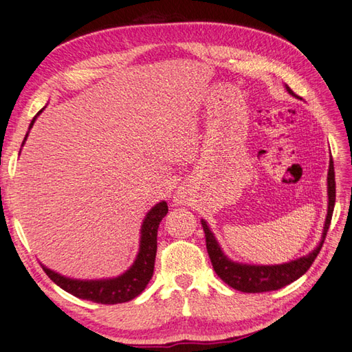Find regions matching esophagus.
I'll return each instance as SVG.
<instances>
[{
	"mask_svg": "<svg viewBox=\"0 0 352 352\" xmlns=\"http://www.w3.org/2000/svg\"><path fill=\"white\" fill-rule=\"evenodd\" d=\"M174 201H175L177 204H180V203L183 201V199H180V197H174Z\"/></svg>",
	"mask_w": 352,
	"mask_h": 352,
	"instance_id": "34e87169",
	"label": "esophagus"
}]
</instances>
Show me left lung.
Instances as JSON below:
<instances>
[{
  "label": "left lung",
  "mask_w": 352,
  "mask_h": 352,
  "mask_svg": "<svg viewBox=\"0 0 352 352\" xmlns=\"http://www.w3.org/2000/svg\"><path fill=\"white\" fill-rule=\"evenodd\" d=\"M285 89L290 93L293 98H298L292 88L285 85ZM328 212L325 218V226H323L322 239L319 245L316 247L313 252H309L305 256H300L290 263L285 264H274V265H252V264H243L235 263V261L229 259L224 254V252L219 247L218 241L209 229L208 223L201 219L203 230L206 233V247H208V253L210 258V263L213 265V270L221 278L227 285L235 288V290L244 292V293H264V292H273L279 290V288L292 284L296 279H299L302 274H305L307 270L323 245V241L327 238V232L329 229L333 218L334 203H336V178H334V163L333 157L329 158V169H328Z\"/></svg>",
  "instance_id": "8db88e82"
}]
</instances>
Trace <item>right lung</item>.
I'll list each match as a JSON object with an SVG mask.
<instances>
[{
  "label": "right lung",
  "mask_w": 352,
  "mask_h": 352,
  "mask_svg": "<svg viewBox=\"0 0 352 352\" xmlns=\"http://www.w3.org/2000/svg\"><path fill=\"white\" fill-rule=\"evenodd\" d=\"M43 109L33 117L29 129L33 126L36 117L43 113ZM27 135H29V133L25 134L23 144L27 140ZM166 213H168L166 201L157 203L154 208L146 213L140 229L139 253H137L134 264L131 265L125 273L120 274V276L108 278V279L84 280V279L65 278L62 276V274L50 270V268H47L45 265H43V270L47 273V276L50 278L54 284L62 288V290H65L67 293H70L79 299L91 300V302H96V304H103V305L123 304V302L134 299L144 290V288H146L148 282L151 280V278H153L155 253H157V230L162 219L166 217Z\"/></svg>",
  "instance_id": "1"
}]
</instances>
